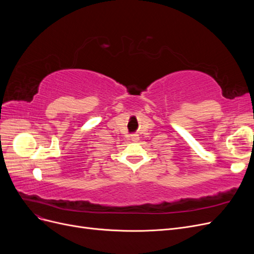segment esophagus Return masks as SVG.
I'll use <instances>...</instances> for the list:
<instances>
[{"label": "esophagus", "instance_id": "esophagus-1", "mask_svg": "<svg viewBox=\"0 0 254 254\" xmlns=\"http://www.w3.org/2000/svg\"><path fill=\"white\" fill-rule=\"evenodd\" d=\"M130 139H131L132 142H137V141L140 140V136H139V134L132 133V134H130Z\"/></svg>", "mask_w": 254, "mask_h": 254}]
</instances>
